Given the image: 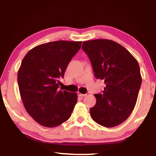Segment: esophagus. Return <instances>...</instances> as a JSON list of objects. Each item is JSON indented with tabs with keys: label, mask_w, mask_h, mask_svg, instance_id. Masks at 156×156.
<instances>
[{
	"label": "esophagus",
	"mask_w": 156,
	"mask_h": 156,
	"mask_svg": "<svg viewBox=\"0 0 156 156\" xmlns=\"http://www.w3.org/2000/svg\"><path fill=\"white\" fill-rule=\"evenodd\" d=\"M77 95H78L79 97H81V98H83L86 95V94H83V93H79V92L77 93Z\"/></svg>",
	"instance_id": "34e87169"
}]
</instances>
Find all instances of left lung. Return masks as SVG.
<instances>
[{
    "label": "left lung",
    "instance_id": "left-lung-1",
    "mask_svg": "<svg viewBox=\"0 0 156 156\" xmlns=\"http://www.w3.org/2000/svg\"><path fill=\"white\" fill-rule=\"evenodd\" d=\"M94 75L106 86L95 94L96 104L90 109L92 119L106 128L119 126L128 118L135 107L142 76L138 62L126 48L110 40L83 42Z\"/></svg>",
    "mask_w": 156,
    "mask_h": 156
}]
</instances>
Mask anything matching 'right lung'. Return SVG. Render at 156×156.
I'll use <instances>...</instances> for the list:
<instances>
[{
    "label": "right lung",
    "instance_id": "right-lung-1",
    "mask_svg": "<svg viewBox=\"0 0 156 156\" xmlns=\"http://www.w3.org/2000/svg\"><path fill=\"white\" fill-rule=\"evenodd\" d=\"M82 42L60 40L35 47L26 54L17 81L25 109L40 125L54 128L66 121L77 102V94L59 90V79Z\"/></svg>",
    "mask_w": 156,
    "mask_h": 156
}]
</instances>
